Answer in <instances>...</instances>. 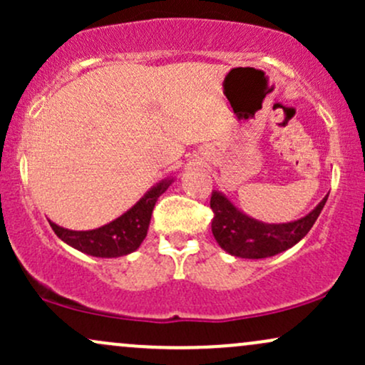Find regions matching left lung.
Returning <instances> with one entry per match:
<instances>
[{
    "instance_id": "obj_1",
    "label": "left lung",
    "mask_w": 365,
    "mask_h": 365,
    "mask_svg": "<svg viewBox=\"0 0 365 365\" xmlns=\"http://www.w3.org/2000/svg\"><path fill=\"white\" fill-rule=\"evenodd\" d=\"M328 195L317 204L312 212L293 223L266 225L245 216L221 195L212 192L211 209L215 212L211 221L212 235L221 249L244 259H264L290 249L307 235L309 230L321 215Z\"/></svg>"
}]
</instances>
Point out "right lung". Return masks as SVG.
Instances as JSON below:
<instances>
[{"label": "right lung", "instance_id": "obj_1", "mask_svg": "<svg viewBox=\"0 0 365 365\" xmlns=\"http://www.w3.org/2000/svg\"><path fill=\"white\" fill-rule=\"evenodd\" d=\"M171 182L173 180H165L159 185L153 187L130 211L101 228L89 230V232H73V230L61 228L51 221L49 225L65 244L72 245L73 249L83 254L94 255V257H121L139 249V245L144 242L154 204Z\"/></svg>", "mask_w": 365, "mask_h": 365}]
</instances>
